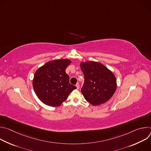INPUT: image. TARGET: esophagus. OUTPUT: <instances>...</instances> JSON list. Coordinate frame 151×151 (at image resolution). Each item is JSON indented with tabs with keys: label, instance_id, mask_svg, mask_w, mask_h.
Listing matches in <instances>:
<instances>
[{
	"label": "esophagus",
	"instance_id": "34e87169",
	"mask_svg": "<svg viewBox=\"0 0 151 151\" xmlns=\"http://www.w3.org/2000/svg\"><path fill=\"white\" fill-rule=\"evenodd\" d=\"M76 88H77V89H79V83H77L76 84Z\"/></svg>",
	"mask_w": 151,
	"mask_h": 151
}]
</instances>
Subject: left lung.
<instances>
[{
	"mask_svg": "<svg viewBox=\"0 0 151 151\" xmlns=\"http://www.w3.org/2000/svg\"><path fill=\"white\" fill-rule=\"evenodd\" d=\"M80 65L84 76L81 93L85 100L94 106L108 101L116 89L114 73L99 62L81 63Z\"/></svg>",
	"mask_w": 151,
	"mask_h": 151,
	"instance_id": "obj_1",
	"label": "left lung"
}]
</instances>
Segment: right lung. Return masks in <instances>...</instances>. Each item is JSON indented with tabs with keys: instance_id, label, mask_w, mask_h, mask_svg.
I'll list each match as a JSON object with an SVG mask.
<instances>
[{
	"instance_id": "add662e5",
	"label": "right lung",
	"mask_w": 151,
	"mask_h": 151,
	"mask_svg": "<svg viewBox=\"0 0 151 151\" xmlns=\"http://www.w3.org/2000/svg\"><path fill=\"white\" fill-rule=\"evenodd\" d=\"M68 59L48 61L35 72L33 87L39 100L44 104L57 107L65 101L76 86L69 82L66 69L70 64Z\"/></svg>"
}]
</instances>
